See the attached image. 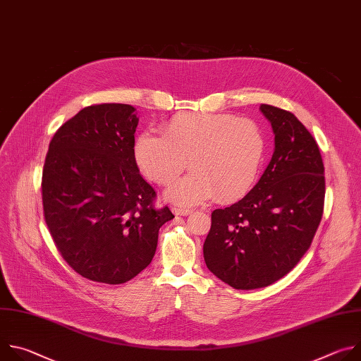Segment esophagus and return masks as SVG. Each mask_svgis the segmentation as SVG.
Here are the masks:
<instances>
[{
	"label": "esophagus",
	"instance_id": "esophagus-1",
	"mask_svg": "<svg viewBox=\"0 0 361 361\" xmlns=\"http://www.w3.org/2000/svg\"><path fill=\"white\" fill-rule=\"evenodd\" d=\"M173 213L176 216H188L192 213V210H187V209H173Z\"/></svg>",
	"mask_w": 361,
	"mask_h": 361
}]
</instances>
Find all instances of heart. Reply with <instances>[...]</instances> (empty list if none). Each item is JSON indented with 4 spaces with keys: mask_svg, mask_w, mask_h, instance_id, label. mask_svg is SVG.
Wrapping results in <instances>:
<instances>
[{
    "mask_svg": "<svg viewBox=\"0 0 361 361\" xmlns=\"http://www.w3.org/2000/svg\"><path fill=\"white\" fill-rule=\"evenodd\" d=\"M266 151L262 128L223 113L178 114L163 135L145 131L133 147L140 171L157 184H170L187 167L191 174L171 184L166 198L195 205L217 194L221 201L243 197L259 176Z\"/></svg>",
    "mask_w": 361,
    "mask_h": 361,
    "instance_id": "1",
    "label": "heart"
}]
</instances>
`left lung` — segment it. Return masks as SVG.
I'll return each mask as SVG.
<instances>
[{"label":"left lung","instance_id":"1","mask_svg":"<svg viewBox=\"0 0 361 361\" xmlns=\"http://www.w3.org/2000/svg\"><path fill=\"white\" fill-rule=\"evenodd\" d=\"M274 133L273 157L254 188L212 214L204 241L209 270L237 290L267 287L310 247L324 205V166L313 135L290 111L262 104Z\"/></svg>","mask_w":361,"mask_h":361}]
</instances>
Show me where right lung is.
Listing matches in <instances>:
<instances>
[{
  "instance_id": "right-lung-1",
  "label": "right lung",
  "mask_w": 361,
  "mask_h": 361,
  "mask_svg": "<svg viewBox=\"0 0 361 361\" xmlns=\"http://www.w3.org/2000/svg\"><path fill=\"white\" fill-rule=\"evenodd\" d=\"M135 109H82L49 142L42 170L48 230L63 259L82 277L121 284L141 273L157 250L160 227L173 220L156 210L154 188L134 161Z\"/></svg>"
}]
</instances>
